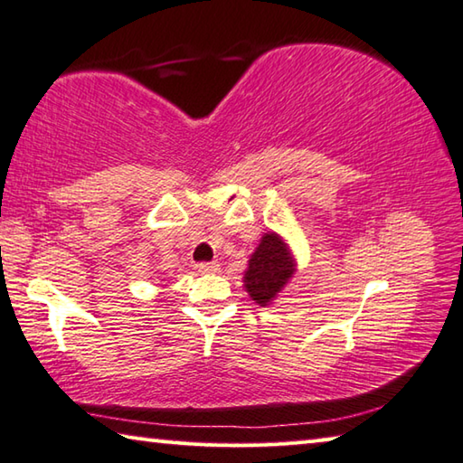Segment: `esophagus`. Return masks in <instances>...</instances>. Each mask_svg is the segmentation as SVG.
<instances>
[{"instance_id": "34e87169", "label": "esophagus", "mask_w": 463, "mask_h": 463, "mask_svg": "<svg viewBox=\"0 0 463 463\" xmlns=\"http://www.w3.org/2000/svg\"><path fill=\"white\" fill-rule=\"evenodd\" d=\"M218 269H221V265H218V261H203V263H198V271H200V273H216Z\"/></svg>"}]
</instances>
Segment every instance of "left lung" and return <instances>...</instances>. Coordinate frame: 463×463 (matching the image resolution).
<instances>
[{
	"label": "left lung",
	"mask_w": 463,
	"mask_h": 463,
	"mask_svg": "<svg viewBox=\"0 0 463 463\" xmlns=\"http://www.w3.org/2000/svg\"><path fill=\"white\" fill-rule=\"evenodd\" d=\"M292 273L294 261L284 241L276 232L265 234L260 247L249 260V269L245 273L247 292L257 304L265 307L288 284Z\"/></svg>",
	"instance_id": "8db88e82"
}]
</instances>
